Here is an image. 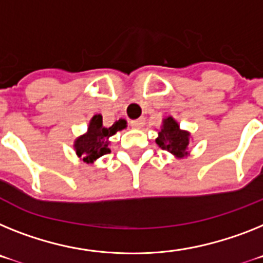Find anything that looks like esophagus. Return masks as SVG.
<instances>
[{
    "instance_id": "esophagus-1",
    "label": "esophagus",
    "mask_w": 263,
    "mask_h": 263,
    "mask_svg": "<svg viewBox=\"0 0 263 263\" xmlns=\"http://www.w3.org/2000/svg\"><path fill=\"white\" fill-rule=\"evenodd\" d=\"M144 125V119L140 118V119H136V120H132L131 121V127L135 128V129H139V128H142Z\"/></svg>"
}]
</instances>
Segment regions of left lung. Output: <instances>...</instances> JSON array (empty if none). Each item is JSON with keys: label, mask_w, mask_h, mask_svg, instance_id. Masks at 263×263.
Segmentation results:
<instances>
[{"label": "left lung", "mask_w": 263, "mask_h": 263, "mask_svg": "<svg viewBox=\"0 0 263 263\" xmlns=\"http://www.w3.org/2000/svg\"><path fill=\"white\" fill-rule=\"evenodd\" d=\"M190 134L186 131H180L179 125L173 118H167L163 121L162 131L159 132V138L156 143L164 151L171 152L178 158L187 155Z\"/></svg>", "instance_id": "left-lung-1"}]
</instances>
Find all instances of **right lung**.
I'll use <instances>...</instances> for the list:
<instances>
[{
	"label": "right lung",
	"instance_id": "add662e5",
	"mask_svg": "<svg viewBox=\"0 0 263 263\" xmlns=\"http://www.w3.org/2000/svg\"><path fill=\"white\" fill-rule=\"evenodd\" d=\"M125 127H127V121L120 119L112 127L105 128L103 125L101 115H95L90 120L87 134L80 136L74 142L76 154L87 163H92L100 156L107 155L111 152V149L108 148V138Z\"/></svg>",
	"mask_w": 263,
	"mask_h": 263
}]
</instances>
